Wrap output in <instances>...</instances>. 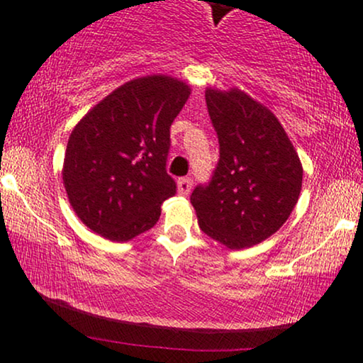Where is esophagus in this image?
Returning a JSON list of instances; mask_svg holds the SVG:
<instances>
[{
    "label": "esophagus",
    "mask_w": 363,
    "mask_h": 363,
    "mask_svg": "<svg viewBox=\"0 0 363 363\" xmlns=\"http://www.w3.org/2000/svg\"><path fill=\"white\" fill-rule=\"evenodd\" d=\"M191 186H193L191 178L185 177L178 180V193H180V195H188V193L191 191Z\"/></svg>",
    "instance_id": "34e87169"
}]
</instances>
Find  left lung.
Wrapping results in <instances>:
<instances>
[{"instance_id": "8db88e82", "label": "left lung", "mask_w": 363, "mask_h": 363, "mask_svg": "<svg viewBox=\"0 0 363 363\" xmlns=\"http://www.w3.org/2000/svg\"><path fill=\"white\" fill-rule=\"evenodd\" d=\"M205 97L220 160L208 185H198L190 200L205 235L242 250L284 225L299 200L302 165L269 108L238 89L210 87Z\"/></svg>"}]
</instances>
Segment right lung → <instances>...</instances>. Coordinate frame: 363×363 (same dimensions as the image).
Instances as JSON below:
<instances>
[{"instance_id":"right-lung-1","label":"right lung","mask_w":363,"mask_h":363,"mask_svg":"<svg viewBox=\"0 0 363 363\" xmlns=\"http://www.w3.org/2000/svg\"><path fill=\"white\" fill-rule=\"evenodd\" d=\"M190 87L168 76L128 81L74 127L64 155L67 198L84 225L123 242L155 226L177 193L167 173L170 127Z\"/></svg>"}]
</instances>
